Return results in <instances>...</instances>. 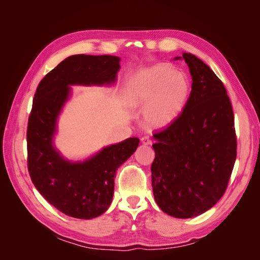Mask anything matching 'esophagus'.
Returning a JSON list of instances; mask_svg holds the SVG:
<instances>
[{"label": "esophagus", "mask_w": 260, "mask_h": 260, "mask_svg": "<svg viewBox=\"0 0 260 260\" xmlns=\"http://www.w3.org/2000/svg\"><path fill=\"white\" fill-rule=\"evenodd\" d=\"M141 142H142V144H144V145H151L152 140L149 139L148 137H143L142 139H141Z\"/></svg>", "instance_id": "obj_1"}]
</instances>
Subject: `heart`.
Segmentation results:
<instances>
[{
  "label": "heart",
  "mask_w": 260,
  "mask_h": 260,
  "mask_svg": "<svg viewBox=\"0 0 260 260\" xmlns=\"http://www.w3.org/2000/svg\"><path fill=\"white\" fill-rule=\"evenodd\" d=\"M190 94V81L182 72L158 65L139 73L129 86V102L144 108L143 120L152 129H164L182 114Z\"/></svg>",
  "instance_id": "b5f03b06"
}]
</instances>
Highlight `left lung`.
Listing matches in <instances>:
<instances>
[{
  "label": "left lung",
  "instance_id": "8db88e82",
  "mask_svg": "<svg viewBox=\"0 0 260 260\" xmlns=\"http://www.w3.org/2000/svg\"><path fill=\"white\" fill-rule=\"evenodd\" d=\"M192 91L178 119L155 133L152 186L159 208L192 218L222 198L237 158L233 109L221 80L193 54L182 53Z\"/></svg>",
  "mask_w": 260,
  "mask_h": 260
}]
</instances>
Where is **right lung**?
Here are the masks:
<instances>
[{"label":"right lung","instance_id":"obj_1","mask_svg":"<svg viewBox=\"0 0 260 260\" xmlns=\"http://www.w3.org/2000/svg\"><path fill=\"white\" fill-rule=\"evenodd\" d=\"M119 61L113 55H73L43 78L35 94L27 129L29 175L43 198L70 217L92 219L104 214L113 200L117 169L139 146L138 138H129L83 161H70L53 143L70 85L114 83Z\"/></svg>","mask_w":260,"mask_h":260}]
</instances>
